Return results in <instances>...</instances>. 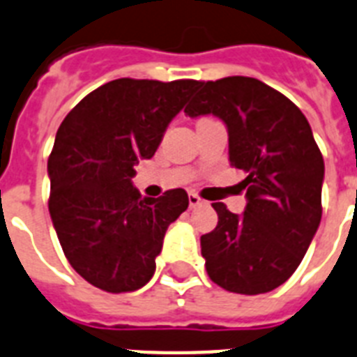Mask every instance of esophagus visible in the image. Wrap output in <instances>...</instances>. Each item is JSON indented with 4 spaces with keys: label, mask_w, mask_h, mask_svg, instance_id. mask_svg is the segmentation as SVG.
Instances as JSON below:
<instances>
[{
    "label": "esophagus",
    "mask_w": 357,
    "mask_h": 357,
    "mask_svg": "<svg viewBox=\"0 0 357 357\" xmlns=\"http://www.w3.org/2000/svg\"><path fill=\"white\" fill-rule=\"evenodd\" d=\"M188 200H190V208H197V206L204 204V200L200 199L197 193H190V195H188Z\"/></svg>",
    "instance_id": "obj_1"
}]
</instances>
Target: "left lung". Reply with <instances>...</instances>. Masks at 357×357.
<instances>
[{"mask_svg": "<svg viewBox=\"0 0 357 357\" xmlns=\"http://www.w3.org/2000/svg\"><path fill=\"white\" fill-rule=\"evenodd\" d=\"M188 116L215 114L228 128L229 164L246 173V210L215 202L219 222L200 237L215 284L257 296L301 264L321 222L325 162L310 123L284 94L248 76L202 82Z\"/></svg>", "mask_w": 357, "mask_h": 357, "instance_id": "obj_1", "label": "left lung"}]
</instances>
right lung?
<instances>
[{
  "mask_svg": "<svg viewBox=\"0 0 357 357\" xmlns=\"http://www.w3.org/2000/svg\"><path fill=\"white\" fill-rule=\"evenodd\" d=\"M197 79L119 78L70 109L49 157V211L76 272L111 294L142 288L155 273L167 226L188 210L181 188L142 199L138 158H151Z\"/></svg>",
  "mask_w": 357,
  "mask_h": 357,
  "instance_id": "add662e5",
  "label": "right lung"
}]
</instances>
